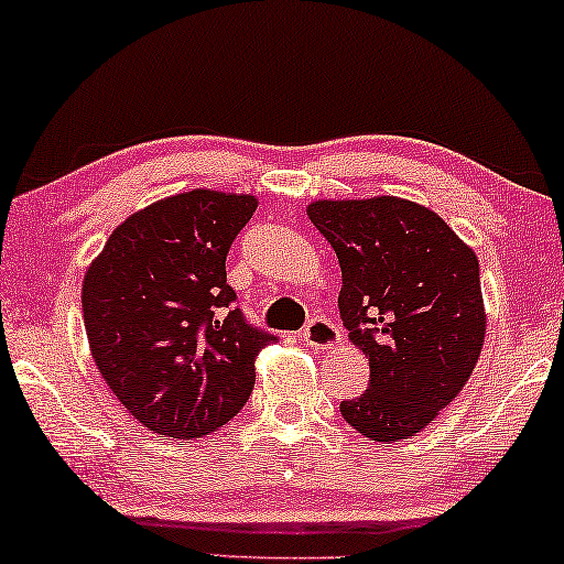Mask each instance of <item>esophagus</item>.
Masks as SVG:
<instances>
[{
	"label": "esophagus",
	"instance_id": "34e87169",
	"mask_svg": "<svg viewBox=\"0 0 564 564\" xmlns=\"http://www.w3.org/2000/svg\"><path fill=\"white\" fill-rule=\"evenodd\" d=\"M300 338H303L311 349H318V351H330L341 344V336H338L334 323L323 321V318H315L307 323V326L300 330Z\"/></svg>",
	"mask_w": 564,
	"mask_h": 564
}]
</instances>
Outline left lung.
<instances>
[{"mask_svg": "<svg viewBox=\"0 0 564 564\" xmlns=\"http://www.w3.org/2000/svg\"><path fill=\"white\" fill-rule=\"evenodd\" d=\"M307 218L334 246L349 341L369 388L341 415L372 442L421 434L465 388L485 341L475 251L426 205L377 195L315 199Z\"/></svg>", "mask_w": 564, "mask_h": 564, "instance_id": "left-lung-1", "label": "left lung"}]
</instances>
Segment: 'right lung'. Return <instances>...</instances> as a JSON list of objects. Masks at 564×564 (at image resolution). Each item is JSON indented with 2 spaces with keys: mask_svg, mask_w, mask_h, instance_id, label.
Segmentation results:
<instances>
[{
  "mask_svg": "<svg viewBox=\"0 0 564 564\" xmlns=\"http://www.w3.org/2000/svg\"><path fill=\"white\" fill-rule=\"evenodd\" d=\"M259 199L189 189L120 223L91 259L82 313L91 359L143 429L197 438L241 411L272 336L230 307V243Z\"/></svg>",
  "mask_w": 564,
  "mask_h": 564,
  "instance_id": "1",
  "label": "right lung"
}]
</instances>
